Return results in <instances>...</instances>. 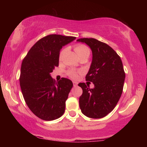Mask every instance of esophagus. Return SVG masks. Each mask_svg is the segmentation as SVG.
<instances>
[{
    "instance_id": "obj_1",
    "label": "esophagus",
    "mask_w": 147,
    "mask_h": 147,
    "mask_svg": "<svg viewBox=\"0 0 147 147\" xmlns=\"http://www.w3.org/2000/svg\"><path fill=\"white\" fill-rule=\"evenodd\" d=\"M73 86L74 87H76L78 86V82H73Z\"/></svg>"
}]
</instances>
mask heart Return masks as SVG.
I'll return each mask as SVG.
<instances>
[{
	"label": "heart",
	"mask_w": 147,
	"mask_h": 147,
	"mask_svg": "<svg viewBox=\"0 0 147 147\" xmlns=\"http://www.w3.org/2000/svg\"><path fill=\"white\" fill-rule=\"evenodd\" d=\"M74 51H75L76 53L77 54V55H78V57L85 55V54H88V55H89V54H90V51H89L88 47L82 44L76 45L74 46ZM64 53L65 49L62 50L60 53V54H59V57H60V58H61V56ZM78 72L74 70H69L67 71V74L72 79H76L78 77Z\"/></svg>",
	"instance_id": "b5f03b06"
}]
</instances>
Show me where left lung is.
I'll use <instances>...</instances> for the list:
<instances>
[{
	"label": "left lung",
	"instance_id": "8db88e82",
	"mask_svg": "<svg viewBox=\"0 0 147 147\" xmlns=\"http://www.w3.org/2000/svg\"><path fill=\"white\" fill-rule=\"evenodd\" d=\"M77 41L90 47L93 60L86 80L93 82L94 88L79 83L82 89L79 105L84 115L100 119L115 108L123 93L125 79L123 63L116 52L108 45L94 38H80Z\"/></svg>",
	"mask_w": 147,
	"mask_h": 147
}]
</instances>
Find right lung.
<instances>
[{"label": "right lung", "mask_w": 147, "mask_h": 147, "mask_svg": "<svg viewBox=\"0 0 147 147\" xmlns=\"http://www.w3.org/2000/svg\"><path fill=\"white\" fill-rule=\"evenodd\" d=\"M75 39L48 35L32 46L22 62L19 77L22 93L32 112L42 120H55L65 112L73 82L65 78L56 82L51 73L59 65L62 47Z\"/></svg>", "instance_id": "add662e5"}]
</instances>
